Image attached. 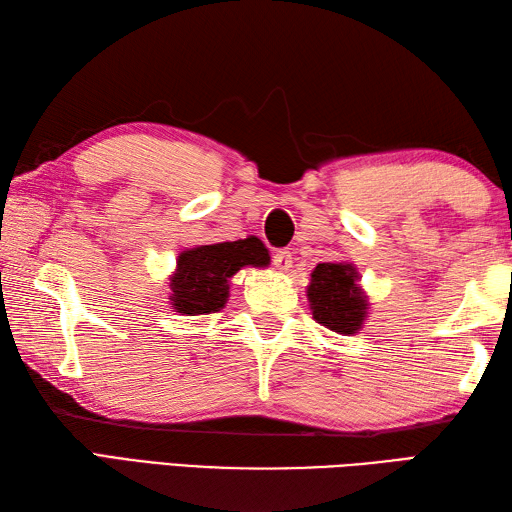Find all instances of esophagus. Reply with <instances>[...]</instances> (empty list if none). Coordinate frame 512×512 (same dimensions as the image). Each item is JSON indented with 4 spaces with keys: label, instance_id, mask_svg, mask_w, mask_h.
<instances>
[{
    "label": "esophagus",
    "instance_id": "1",
    "mask_svg": "<svg viewBox=\"0 0 512 512\" xmlns=\"http://www.w3.org/2000/svg\"><path fill=\"white\" fill-rule=\"evenodd\" d=\"M273 266L277 270H281V273H286V270L292 268V253L290 250H277V253L273 255Z\"/></svg>",
    "mask_w": 512,
    "mask_h": 512
}]
</instances>
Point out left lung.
<instances>
[{
	"label": "left lung",
	"mask_w": 512,
	"mask_h": 512,
	"mask_svg": "<svg viewBox=\"0 0 512 512\" xmlns=\"http://www.w3.org/2000/svg\"><path fill=\"white\" fill-rule=\"evenodd\" d=\"M352 262L319 264L310 273L312 319L336 334H356L369 314V299Z\"/></svg>",
	"instance_id": "8db88e82"
}]
</instances>
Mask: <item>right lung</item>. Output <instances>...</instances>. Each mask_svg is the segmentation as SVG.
<instances>
[{"label":"right lung","instance_id":"obj_1","mask_svg":"<svg viewBox=\"0 0 512 512\" xmlns=\"http://www.w3.org/2000/svg\"><path fill=\"white\" fill-rule=\"evenodd\" d=\"M268 248L262 239L246 237L237 242L206 244L182 250L176 270L169 275V306L173 312L198 317V314L220 312L231 286L228 281L246 266H268Z\"/></svg>","mask_w":512,"mask_h":512}]
</instances>
